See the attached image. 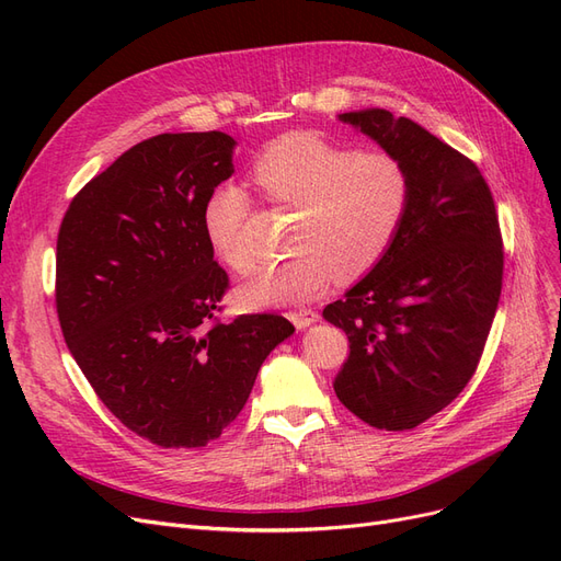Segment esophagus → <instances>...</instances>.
Segmentation results:
<instances>
[{"label":"esophagus","mask_w":561,"mask_h":561,"mask_svg":"<svg viewBox=\"0 0 561 561\" xmlns=\"http://www.w3.org/2000/svg\"><path fill=\"white\" fill-rule=\"evenodd\" d=\"M287 318H290V320L295 322V328H297V330H304V328L313 325V322L318 320V313H316L313 309H299V311L287 313Z\"/></svg>","instance_id":"obj_1"}]
</instances>
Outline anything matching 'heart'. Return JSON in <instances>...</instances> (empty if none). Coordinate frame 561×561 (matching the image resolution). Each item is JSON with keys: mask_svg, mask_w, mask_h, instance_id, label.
<instances>
[{"mask_svg": "<svg viewBox=\"0 0 561 561\" xmlns=\"http://www.w3.org/2000/svg\"><path fill=\"white\" fill-rule=\"evenodd\" d=\"M266 198L299 208L297 257L252 274L236 297L248 309L320 297L336 278L353 280L393 248L412 208L410 165L388 149L355 151L318 133H287L252 161ZM252 201L239 184H219L203 206V229L217 257L239 274L254 257L245 241Z\"/></svg>", "mask_w": 561, "mask_h": 561, "instance_id": "1", "label": "heart"}]
</instances>
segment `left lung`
<instances>
[{
  "label": "left lung",
  "mask_w": 561,
  "mask_h": 561,
  "mask_svg": "<svg viewBox=\"0 0 561 561\" xmlns=\"http://www.w3.org/2000/svg\"><path fill=\"white\" fill-rule=\"evenodd\" d=\"M339 118L404 159L414 196L386 257L322 311L351 348L334 393L369 426L410 431L478 369L503 285L499 215L480 168L412 118Z\"/></svg>",
  "instance_id": "1"
}]
</instances>
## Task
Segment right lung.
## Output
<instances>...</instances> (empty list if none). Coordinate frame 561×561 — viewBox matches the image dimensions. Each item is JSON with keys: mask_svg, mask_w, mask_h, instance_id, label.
I'll list each match as a JSON object with an SVG mask.
<instances>
[{"mask_svg": "<svg viewBox=\"0 0 561 561\" xmlns=\"http://www.w3.org/2000/svg\"><path fill=\"white\" fill-rule=\"evenodd\" d=\"M233 145L219 130L142 140L83 186L58 231L65 344L107 410L163 449L222 435L295 332L276 313L217 318L229 276L203 206L231 178Z\"/></svg>", "mask_w": 561, "mask_h": 561, "instance_id": "obj_1", "label": "right lung"}]
</instances>
